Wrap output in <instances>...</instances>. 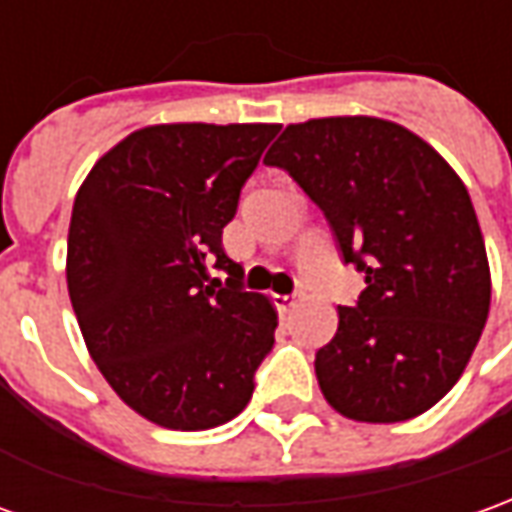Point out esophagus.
<instances>
[{
    "label": "esophagus",
    "instance_id": "obj_1",
    "mask_svg": "<svg viewBox=\"0 0 512 512\" xmlns=\"http://www.w3.org/2000/svg\"><path fill=\"white\" fill-rule=\"evenodd\" d=\"M297 302H300V294H280V297H277V308H280V311H291Z\"/></svg>",
    "mask_w": 512,
    "mask_h": 512
}]
</instances>
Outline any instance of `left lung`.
Returning a JSON list of instances; mask_svg holds the SVG:
<instances>
[{"mask_svg": "<svg viewBox=\"0 0 512 512\" xmlns=\"http://www.w3.org/2000/svg\"><path fill=\"white\" fill-rule=\"evenodd\" d=\"M263 162L300 184L367 283L316 353L322 395L361 423L423 415L460 381L488 322V255L460 176L378 117L288 125Z\"/></svg>", "mask_w": 512, "mask_h": 512, "instance_id": "8db88e82", "label": "left lung"}]
</instances>
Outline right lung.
<instances>
[{
	"label": "right lung",
	"instance_id": "right-lung-1",
	"mask_svg": "<svg viewBox=\"0 0 512 512\" xmlns=\"http://www.w3.org/2000/svg\"><path fill=\"white\" fill-rule=\"evenodd\" d=\"M280 125H151L97 162L78 190L66 285L111 389L165 429L241 415L274 347L277 314L243 291L221 246L241 190ZM212 262L228 283L209 280Z\"/></svg>",
	"mask_w": 512,
	"mask_h": 512
}]
</instances>
